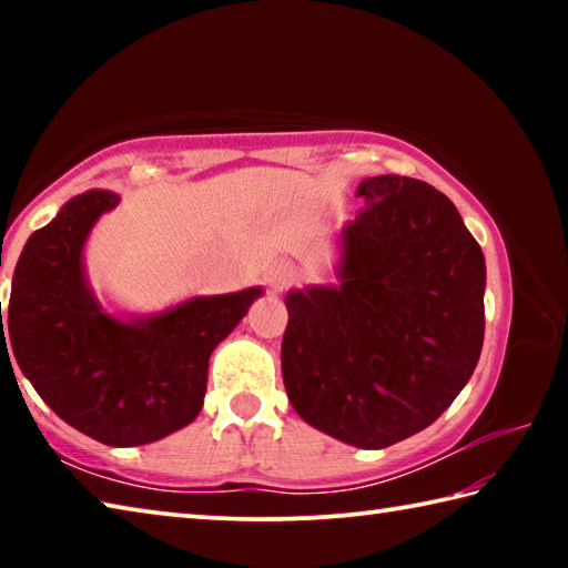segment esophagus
<instances>
[{"mask_svg": "<svg viewBox=\"0 0 568 568\" xmlns=\"http://www.w3.org/2000/svg\"><path fill=\"white\" fill-rule=\"evenodd\" d=\"M293 281H295L293 267L285 265V263H277V265L271 267V271H267V285H271L273 293H283Z\"/></svg>", "mask_w": 568, "mask_h": 568, "instance_id": "1", "label": "esophagus"}]
</instances>
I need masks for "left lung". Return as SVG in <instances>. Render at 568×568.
Instances as JSON below:
<instances>
[{"label":"left lung","instance_id":"1","mask_svg":"<svg viewBox=\"0 0 568 568\" xmlns=\"http://www.w3.org/2000/svg\"><path fill=\"white\" fill-rule=\"evenodd\" d=\"M341 233L338 287L287 295L283 383L323 434L386 448L444 413L484 345L486 263L456 205L428 182L363 180Z\"/></svg>","mask_w":568,"mask_h":568}]
</instances>
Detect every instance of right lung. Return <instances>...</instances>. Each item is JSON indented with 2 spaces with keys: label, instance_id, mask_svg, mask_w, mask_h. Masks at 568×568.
<instances>
[{
  "label": "right lung",
  "instance_id": "1",
  "mask_svg": "<svg viewBox=\"0 0 568 568\" xmlns=\"http://www.w3.org/2000/svg\"><path fill=\"white\" fill-rule=\"evenodd\" d=\"M118 200L114 192H84L30 235L14 267L2 345L12 341L19 368L72 428L108 446H142L195 420L210 353L261 287L192 297L150 321L110 318L84 285L82 245Z\"/></svg>",
  "mask_w": 568,
  "mask_h": 568
}]
</instances>
